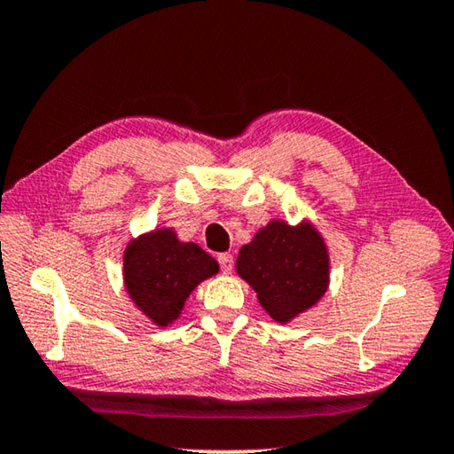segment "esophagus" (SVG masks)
Returning a JSON list of instances; mask_svg holds the SVG:
<instances>
[{
	"mask_svg": "<svg viewBox=\"0 0 454 454\" xmlns=\"http://www.w3.org/2000/svg\"><path fill=\"white\" fill-rule=\"evenodd\" d=\"M218 262L222 266V270H224L226 274L232 272V266H234V256L228 254V252H224V254H218Z\"/></svg>",
	"mask_w": 454,
	"mask_h": 454,
	"instance_id": "obj_1",
	"label": "esophagus"
}]
</instances>
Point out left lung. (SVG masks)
Returning a JSON list of instances; mask_svg holds the SVG:
<instances>
[{
  "mask_svg": "<svg viewBox=\"0 0 454 454\" xmlns=\"http://www.w3.org/2000/svg\"><path fill=\"white\" fill-rule=\"evenodd\" d=\"M236 274L250 284L272 320L288 325L326 294L330 254L325 236L306 218L294 226L272 218L238 252Z\"/></svg>",
  "mask_w": 454,
  "mask_h": 454,
  "instance_id": "obj_1",
  "label": "left lung"
}]
</instances>
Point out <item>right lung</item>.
<instances>
[{
    "mask_svg": "<svg viewBox=\"0 0 454 454\" xmlns=\"http://www.w3.org/2000/svg\"><path fill=\"white\" fill-rule=\"evenodd\" d=\"M220 266L194 242H182L174 228H153L132 238L124 250V288L152 325L166 328L180 318L198 284Z\"/></svg>",
    "mask_w": 454,
    "mask_h": 454,
    "instance_id": "obj_1",
    "label": "right lung"
}]
</instances>
